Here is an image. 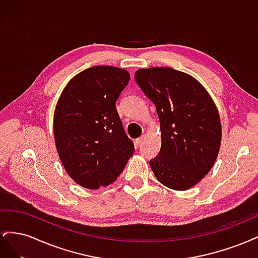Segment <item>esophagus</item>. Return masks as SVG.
<instances>
[{
	"label": "esophagus",
	"mask_w": 258,
	"mask_h": 258,
	"mask_svg": "<svg viewBox=\"0 0 258 258\" xmlns=\"http://www.w3.org/2000/svg\"><path fill=\"white\" fill-rule=\"evenodd\" d=\"M143 141H144V137H141V138H139V139H137V140H136V145H137V146H140V145H142Z\"/></svg>",
	"instance_id": "34e87169"
}]
</instances>
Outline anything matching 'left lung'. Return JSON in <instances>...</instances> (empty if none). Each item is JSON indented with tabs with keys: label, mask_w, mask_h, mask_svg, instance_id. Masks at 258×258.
Returning <instances> with one entry per match:
<instances>
[{
	"label": "left lung",
	"mask_w": 258,
	"mask_h": 258,
	"mask_svg": "<svg viewBox=\"0 0 258 258\" xmlns=\"http://www.w3.org/2000/svg\"><path fill=\"white\" fill-rule=\"evenodd\" d=\"M135 80L159 117L161 148L150 160L156 178L171 189L190 188L213 167L221 147L212 98L192 76L172 68L140 69Z\"/></svg>",
	"instance_id": "1"
}]
</instances>
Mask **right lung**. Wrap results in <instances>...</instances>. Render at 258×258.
<instances>
[{
    "label": "right lung",
    "mask_w": 258,
    "mask_h": 258,
    "mask_svg": "<svg viewBox=\"0 0 258 258\" xmlns=\"http://www.w3.org/2000/svg\"><path fill=\"white\" fill-rule=\"evenodd\" d=\"M129 80L123 69L92 67L74 76L58 100L53 117L57 152L70 177L85 188L116 181L135 152L116 110Z\"/></svg>",
    "instance_id": "obj_1"
}]
</instances>
